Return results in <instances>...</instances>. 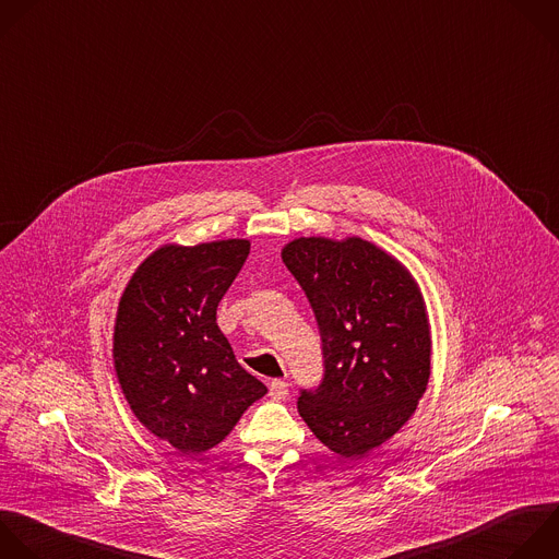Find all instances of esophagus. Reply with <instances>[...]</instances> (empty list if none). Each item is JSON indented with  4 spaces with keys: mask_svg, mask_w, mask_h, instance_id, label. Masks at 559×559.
Here are the masks:
<instances>
[{
    "mask_svg": "<svg viewBox=\"0 0 559 559\" xmlns=\"http://www.w3.org/2000/svg\"><path fill=\"white\" fill-rule=\"evenodd\" d=\"M270 397L272 400H287L289 397V386H287V382H283V380H272L270 382Z\"/></svg>",
    "mask_w": 559,
    "mask_h": 559,
    "instance_id": "esophagus-1",
    "label": "esophagus"
}]
</instances>
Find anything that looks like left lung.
<instances>
[{"instance_id":"1","label":"left lung","mask_w":559,"mask_h":559,"mask_svg":"<svg viewBox=\"0 0 559 559\" xmlns=\"http://www.w3.org/2000/svg\"><path fill=\"white\" fill-rule=\"evenodd\" d=\"M283 263L318 320L324 378L298 413L331 452L361 459L417 411L430 380L432 335L424 294L393 254L359 237H300Z\"/></svg>"}]
</instances>
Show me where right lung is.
Returning <instances> with one entry per match:
<instances>
[{"instance_id":"right-lung-1","label":"right lung","mask_w":559,"mask_h":559,"mask_svg":"<svg viewBox=\"0 0 559 559\" xmlns=\"http://www.w3.org/2000/svg\"><path fill=\"white\" fill-rule=\"evenodd\" d=\"M248 254V239L168 243L138 265L120 296L114 324L120 391L138 421L181 454L222 443L267 393L217 326V305Z\"/></svg>"}]
</instances>
